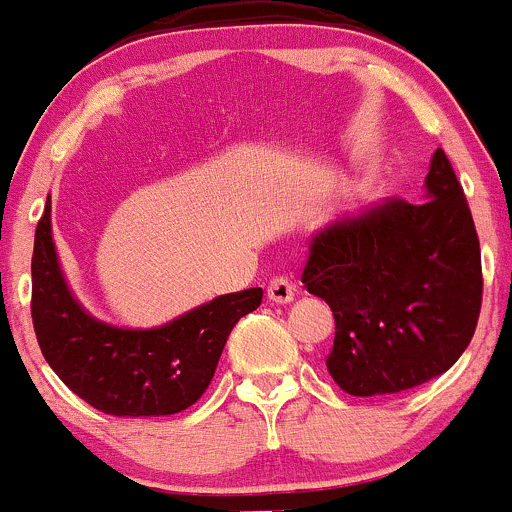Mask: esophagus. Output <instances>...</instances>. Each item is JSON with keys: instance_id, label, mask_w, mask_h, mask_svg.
Masks as SVG:
<instances>
[{"instance_id": "34e87169", "label": "esophagus", "mask_w": 512, "mask_h": 512, "mask_svg": "<svg viewBox=\"0 0 512 512\" xmlns=\"http://www.w3.org/2000/svg\"><path fill=\"white\" fill-rule=\"evenodd\" d=\"M295 295V286L291 278L286 276H276L271 283H268V298L273 303H291Z\"/></svg>"}]
</instances>
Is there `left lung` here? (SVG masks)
<instances>
[{
	"instance_id": "left-lung-1",
	"label": "left lung",
	"mask_w": 512,
	"mask_h": 512,
	"mask_svg": "<svg viewBox=\"0 0 512 512\" xmlns=\"http://www.w3.org/2000/svg\"><path fill=\"white\" fill-rule=\"evenodd\" d=\"M426 197L387 199L310 241L303 283L335 315L325 365L352 397L399 394L439 377L476 333L481 244L444 150L431 157Z\"/></svg>"
}]
</instances>
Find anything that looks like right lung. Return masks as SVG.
Here are the masks:
<instances>
[{
  "mask_svg": "<svg viewBox=\"0 0 512 512\" xmlns=\"http://www.w3.org/2000/svg\"><path fill=\"white\" fill-rule=\"evenodd\" d=\"M261 298V288H246L160 328H115L73 298L51 236V202L36 226L31 320L41 355L73 394L103 414L167 416L192 407L212 382L226 337Z\"/></svg>",
  "mask_w": 512,
  "mask_h": 512,
  "instance_id": "right-lung-1",
  "label": "right lung"
}]
</instances>
